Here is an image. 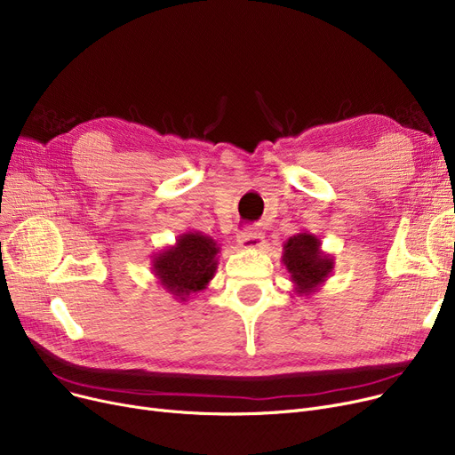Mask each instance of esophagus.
Listing matches in <instances>:
<instances>
[{
  "mask_svg": "<svg viewBox=\"0 0 455 455\" xmlns=\"http://www.w3.org/2000/svg\"><path fill=\"white\" fill-rule=\"evenodd\" d=\"M266 243V237L261 232H256L252 228H247L243 230L240 235H237V245H240L242 249L245 251H251V249H259L264 247Z\"/></svg>",
  "mask_w": 455,
  "mask_h": 455,
  "instance_id": "1",
  "label": "esophagus"
}]
</instances>
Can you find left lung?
Masks as SVG:
<instances>
[{
    "instance_id": "1",
    "label": "left lung",
    "mask_w": 455,
    "mask_h": 455,
    "mask_svg": "<svg viewBox=\"0 0 455 455\" xmlns=\"http://www.w3.org/2000/svg\"><path fill=\"white\" fill-rule=\"evenodd\" d=\"M282 264L290 273L297 295L319 291L333 271V256L321 249V240L307 230L291 235L283 243Z\"/></svg>"
}]
</instances>
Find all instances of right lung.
I'll list each match as a JSON object with an SVG mask.
<instances>
[{
  "instance_id": "obj_1",
  "label": "right lung",
  "mask_w": 455,
  "mask_h": 455,
  "mask_svg": "<svg viewBox=\"0 0 455 455\" xmlns=\"http://www.w3.org/2000/svg\"><path fill=\"white\" fill-rule=\"evenodd\" d=\"M220 247L212 235L203 232H184L177 243L153 256V275L162 288L175 300L186 302L191 295L204 290L220 266Z\"/></svg>"
}]
</instances>
